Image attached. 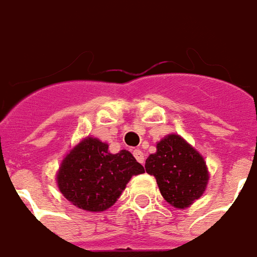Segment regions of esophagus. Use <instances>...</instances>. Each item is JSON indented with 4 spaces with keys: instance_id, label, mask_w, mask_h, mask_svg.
Masks as SVG:
<instances>
[{
    "instance_id": "1",
    "label": "esophagus",
    "mask_w": 257,
    "mask_h": 257,
    "mask_svg": "<svg viewBox=\"0 0 257 257\" xmlns=\"http://www.w3.org/2000/svg\"><path fill=\"white\" fill-rule=\"evenodd\" d=\"M133 154H134L135 159H137L139 163H141V164L145 163V154L142 153V150H138V149L134 150V151H133Z\"/></svg>"
}]
</instances>
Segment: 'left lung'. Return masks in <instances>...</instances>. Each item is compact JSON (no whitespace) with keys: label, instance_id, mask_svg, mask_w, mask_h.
<instances>
[{"label":"left lung","instance_id":"1","mask_svg":"<svg viewBox=\"0 0 257 257\" xmlns=\"http://www.w3.org/2000/svg\"><path fill=\"white\" fill-rule=\"evenodd\" d=\"M145 167L155 176L162 196L175 208L190 207L202 196L210 179L202 155L176 134L158 142L157 153L146 159Z\"/></svg>","mask_w":257,"mask_h":257}]
</instances>
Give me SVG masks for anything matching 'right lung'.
Here are the masks:
<instances>
[{
	"label": "right lung",
	"mask_w": 257,
	"mask_h": 257,
	"mask_svg": "<svg viewBox=\"0 0 257 257\" xmlns=\"http://www.w3.org/2000/svg\"><path fill=\"white\" fill-rule=\"evenodd\" d=\"M143 172V166L127 150L111 154L107 143L87 137L62 161L57 183L74 206L100 212L118 200L131 176Z\"/></svg>",
	"instance_id": "obj_1"
}]
</instances>
